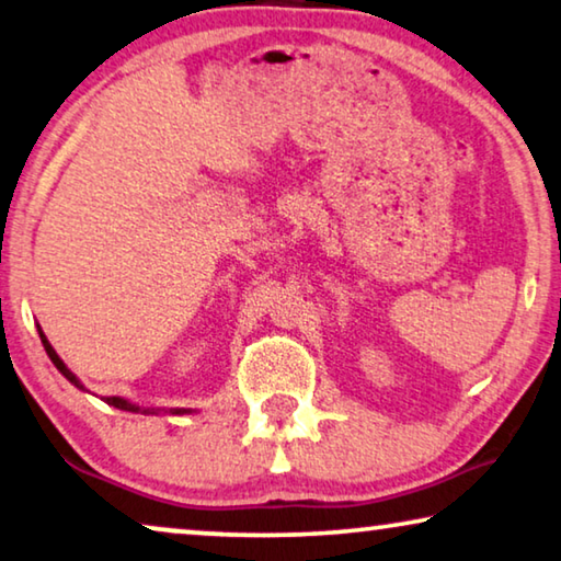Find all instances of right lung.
Masks as SVG:
<instances>
[{"label":"right lung","instance_id":"right-lung-1","mask_svg":"<svg viewBox=\"0 0 561 561\" xmlns=\"http://www.w3.org/2000/svg\"><path fill=\"white\" fill-rule=\"evenodd\" d=\"M39 339H43V346H45V352H47V356H50V359H53V364H55V367H58L60 371H62V377H68L70 381H72V385H76V387H80V389H83V385H80V381L76 379V375H72V371L68 369V367H65V364H62V359H60V356L58 354H55V348L50 346V341H47L45 339V334H43V331H39ZM105 402H108V404H113V408H118V410H126V412H139V408H136V404H131V402H126V400H121V397H108V400H105ZM146 412V410H144ZM176 412H182V410H176Z\"/></svg>","mask_w":561,"mask_h":561}]
</instances>
